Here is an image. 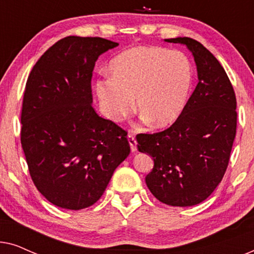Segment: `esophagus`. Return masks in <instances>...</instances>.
I'll use <instances>...</instances> for the list:
<instances>
[{"label":"esophagus","mask_w":254,"mask_h":254,"mask_svg":"<svg viewBox=\"0 0 254 254\" xmlns=\"http://www.w3.org/2000/svg\"><path fill=\"white\" fill-rule=\"evenodd\" d=\"M127 138H128V142H129L130 150H131V151H136V149H137V142H136V138H135V135L129 133V134L127 135Z\"/></svg>","instance_id":"esophagus-1"}]
</instances>
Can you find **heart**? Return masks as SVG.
Here are the masks:
<instances>
[{
    "instance_id": "b5f03b06",
    "label": "heart",
    "mask_w": 254,
    "mask_h": 254,
    "mask_svg": "<svg viewBox=\"0 0 254 254\" xmlns=\"http://www.w3.org/2000/svg\"><path fill=\"white\" fill-rule=\"evenodd\" d=\"M112 77H100L95 89L103 113L121 121L134 109L151 126L172 124L183 112L193 84L186 54L157 46H137L111 61Z\"/></svg>"
}]
</instances>
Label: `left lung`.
<instances>
[{"instance_id": "obj_1", "label": "left lung", "mask_w": 254, "mask_h": 254, "mask_svg": "<svg viewBox=\"0 0 254 254\" xmlns=\"http://www.w3.org/2000/svg\"><path fill=\"white\" fill-rule=\"evenodd\" d=\"M192 52L199 83L183 112L166 129L136 135L137 149L154 159L145 184L156 199L173 207L206 200L227 171L237 129L234 86L217 59L192 38L166 39Z\"/></svg>"}]
</instances>
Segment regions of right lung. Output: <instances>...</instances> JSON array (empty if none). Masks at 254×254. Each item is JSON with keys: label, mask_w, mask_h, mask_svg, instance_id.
Returning a JSON list of instances; mask_svg holds the SVG:
<instances>
[{"label": "right lung", "mask_w": 254, "mask_h": 254, "mask_svg": "<svg viewBox=\"0 0 254 254\" xmlns=\"http://www.w3.org/2000/svg\"><path fill=\"white\" fill-rule=\"evenodd\" d=\"M118 43L69 36L41 55L26 81L20 143L31 179L55 206L79 210L103 195L130 152L127 131L92 107L97 59Z\"/></svg>", "instance_id": "1"}]
</instances>
